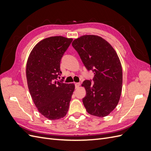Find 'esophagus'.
<instances>
[{
    "instance_id": "34e87169",
    "label": "esophagus",
    "mask_w": 151,
    "mask_h": 151,
    "mask_svg": "<svg viewBox=\"0 0 151 151\" xmlns=\"http://www.w3.org/2000/svg\"><path fill=\"white\" fill-rule=\"evenodd\" d=\"M80 85H81L80 83H75V87H76V89L79 88Z\"/></svg>"
}]
</instances>
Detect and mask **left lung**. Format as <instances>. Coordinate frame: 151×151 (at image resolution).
Here are the masks:
<instances>
[{
	"mask_svg": "<svg viewBox=\"0 0 151 151\" xmlns=\"http://www.w3.org/2000/svg\"><path fill=\"white\" fill-rule=\"evenodd\" d=\"M88 70L94 72L93 81L82 84L86 91L83 102L90 115H108L119 102L122 89V68L116 51L107 41L96 35H84L73 41Z\"/></svg>",
	"mask_w": 151,
	"mask_h": 151,
	"instance_id": "1",
	"label": "left lung"
}]
</instances>
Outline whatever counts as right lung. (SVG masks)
Segmentation results:
<instances>
[{
  "label": "right lung",
  "instance_id": "right-lung-1",
  "mask_svg": "<svg viewBox=\"0 0 151 151\" xmlns=\"http://www.w3.org/2000/svg\"><path fill=\"white\" fill-rule=\"evenodd\" d=\"M72 38L61 36L45 38L36 44L26 63V79L32 99L38 111L50 120L64 117L68 110L74 84L57 81L60 65Z\"/></svg>",
  "mask_w": 151,
  "mask_h": 151
}]
</instances>
